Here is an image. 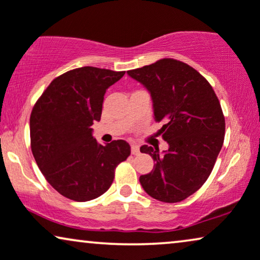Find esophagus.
Wrapping results in <instances>:
<instances>
[{
	"label": "esophagus",
	"instance_id": "1",
	"mask_svg": "<svg viewBox=\"0 0 260 260\" xmlns=\"http://www.w3.org/2000/svg\"><path fill=\"white\" fill-rule=\"evenodd\" d=\"M131 151H132V154H134V155H138L140 153L139 146H138V145H136V144H133L132 146H131Z\"/></svg>",
	"mask_w": 260,
	"mask_h": 260
}]
</instances>
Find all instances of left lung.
<instances>
[{
    "label": "left lung",
    "instance_id": "left-lung-1",
    "mask_svg": "<svg viewBox=\"0 0 260 260\" xmlns=\"http://www.w3.org/2000/svg\"><path fill=\"white\" fill-rule=\"evenodd\" d=\"M143 84L153 103L158 134L169 150L143 145L140 152L154 160L153 170L140 176L145 191L161 202H181L209 177L224 139V117L208 81L183 61L165 58L127 71Z\"/></svg>",
    "mask_w": 260,
    "mask_h": 260
}]
</instances>
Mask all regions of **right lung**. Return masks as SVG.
Returning <instances> with one entry per match:
<instances>
[{"instance_id": "1", "label": "right lung", "mask_w": 260, "mask_h": 260, "mask_svg": "<svg viewBox=\"0 0 260 260\" xmlns=\"http://www.w3.org/2000/svg\"><path fill=\"white\" fill-rule=\"evenodd\" d=\"M124 71L78 68L54 78L33 107L30 147L46 181L60 195L85 202L105 193L131 154L124 140L101 145L92 137L107 89Z\"/></svg>"}]
</instances>
